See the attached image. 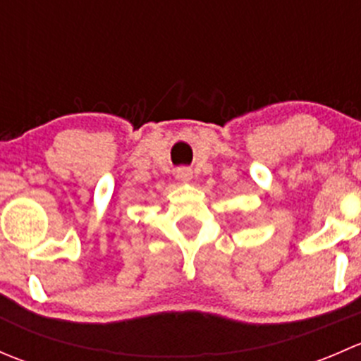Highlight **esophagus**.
<instances>
[{"label": "esophagus", "mask_w": 361, "mask_h": 361, "mask_svg": "<svg viewBox=\"0 0 361 361\" xmlns=\"http://www.w3.org/2000/svg\"><path fill=\"white\" fill-rule=\"evenodd\" d=\"M176 178L181 183H188L192 180V171L187 169V167H181V169L176 171Z\"/></svg>", "instance_id": "1"}]
</instances>
